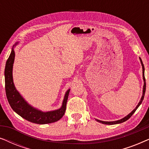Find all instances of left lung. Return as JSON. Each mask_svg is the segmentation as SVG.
<instances>
[{
	"label": "left lung",
	"instance_id": "8db88e82",
	"mask_svg": "<svg viewBox=\"0 0 149 149\" xmlns=\"http://www.w3.org/2000/svg\"><path fill=\"white\" fill-rule=\"evenodd\" d=\"M140 62H141L142 67V77H143L144 85H143V90H142V97H141V99H140V100L139 102V103L138 104V105L136 106V107L133 110V111L131 112V113H130V114H128L127 116H125V117H123V119L117 120V121H100V120H98V119H95V121H97V122H100V123H101L106 124V125H115V124H119V123H123V122H125V121H127V120L129 119L130 118L132 117V115H133L134 113H135V111H136V110H137L138 108L139 107V106L141 104L142 102V101H143V99H144V94H145V91H146V80H145V77H144V64H143V63H142V61L141 58H140Z\"/></svg>",
	"mask_w": 149,
	"mask_h": 149
}]
</instances>
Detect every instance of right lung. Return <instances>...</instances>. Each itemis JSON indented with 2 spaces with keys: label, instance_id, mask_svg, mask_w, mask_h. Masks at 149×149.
Here are the masks:
<instances>
[{
  "label": "right lung",
  "instance_id": "1",
  "mask_svg": "<svg viewBox=\"0 0 149 149\" xmlns=\"http://www.w3.org/2000/svg\"><path fill=\"white\" fill-rule=\"evenodd\" d=\"M17 44L18 42L13 46L11 54L6 62L5 69V91L10 106L16 113L31 123L47 124L58 121L64 116L66 111V103L70 89H68L66 91L62 107L59 109L43 112L29 104L16 89L13 83V66L15 60V52L13 48Z\"/></svg>",
  "mask_w": 149,
  "mask_h": 149
}]
</instances>
